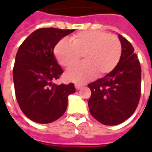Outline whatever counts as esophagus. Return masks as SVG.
Returning a JSON list of instances; mask_svg holds the SVG:
<instances>
[{"mask_svg": "<svg viewBox=\"0 0 152 152\" xmlns=\"http://www.w3.org/2000/svg\"><path fill=\"white\" fill-rule=\"evenodd\" d=\"M82 87H83L82 86H80V85H78V84H76V85H75V88H76V90H79V89H81Z\"/></svg>", "mask_w": 152, "mask_h": 152, "instance_id": "1", "label": "esophagus"}]
</instances>
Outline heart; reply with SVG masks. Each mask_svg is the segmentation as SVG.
Masks as SVG:
<instances>
[{"label":"heart","mask_w":152,"mask_h":152,"mask_svg":"<svg viewBox=\"0 0 152 152\" xmlns=\"http://www.w3.org/2000/svg\"><path fill=\"white\" fill-rule=\"evenodd\" d=\"M122 45L119 38L101 31H83L73 35L71 42L61 40L54 48V56L61 66L69 67L79 62L83 55L84 63L71 67L65 77L72 82L83 84L111 73L121 60Z\"/></svg>","instance_id":"obj_1"}]
</instances>
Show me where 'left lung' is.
Returning a JSON list of instances; mask_svg holds the SVG:
<instances>
[{
  "label": "left lung",
  "mask_w": 152,
  "mask_h": 152,
  "mask_svg": "<svg viewBox=\"0 0 152 152\" xmlns=\"http://www.w3.org/2000/svg\"><path fill=\"white\" fill-rule=\"evenodd\" d=\"M121 60L112 72L88 85L90 114L105 125L126 121L137 108L141 96V66L129 41L119 34Z\"/></svg>",
  "instance_id": "8db88e82"
}]
</instances>
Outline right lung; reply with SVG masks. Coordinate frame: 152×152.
Masks as SVG:
<instances>
[{"mask_svg": "<svg viewBox=\"0 0 152 152\" xmlns=\"http://www.w3.org/2000/svg\"><path fill=\"white\" fill-rule=\"evenodd\" d=\"M73 31L39 28L18 48L13 69L15 96L22 112L34 122L47 124L58 120L66 111L68 96L76 92L73 83H53L63 72L53 56V49Z\"/></svg>", "mask_w": 152, "mask_h": 152, "instance_id": "obj_1", "label": "right lung"}]
</instances>
